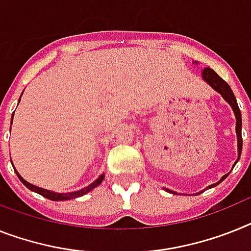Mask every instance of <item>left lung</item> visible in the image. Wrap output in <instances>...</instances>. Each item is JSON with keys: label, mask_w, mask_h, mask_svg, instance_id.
I'll list each match as a JSON object with an SVG mask.
<instances>
[{"label": "left lung", "mask_w": 251, "mask_h": 251, "mask_svg": "<svg viewBox=\"0 0 251 251\" xmlns=\"http://www.w3.org/2000/svg\"><path fill=\"white\" fill-rule=\"evenodd\" d=\"M201 77H203V80H205L208 84H209L212 88H213L216 92H218V93L221 94V96L225 98V100H226L227 103H228L229 106L232 107L233 109V113H235V117H236V134H237V151H239V157H237V161L240 159V155H241V151H243V136H241V126H243V122H241V112H240V108H239V104H237L236 102V98H235V94H233V92L231 90V88H229L228 84L225 81V80L222 79V77L218 75V74L216 73L214 70H212V69H209V67H205L203 70V73H201ZM237 161L235 162V165L237 163ZM235 165H233V167H235ZM228 176V174L225 175V176H222V178H221L218 182H216V184L213 185H209V186L207 187V189H210V187L213 186H217L218 184H221L225 178ZM166 191H168V193H172V194H177L175 193V191L170 190V189H166Z\"/></svg>", "instance_id": "obj_1"}]
</instances>
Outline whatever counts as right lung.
Returning <instances> with one entry per match:
<instances>
[{"mask_svg": "<svg viewBox=\"0 0 251 251\" xmlns=\"http://www.w3.org/2000/svg\"><path fill=\"white\" fill-rule=\"evenodd\" d=\"M20 98H22V97H20ZM19 102H20V100H19ZM12 119H14V113H12ZM11 124H12V120H11ZM14 170H15V168H14ZM15 172H16V175H18V177L20 178V181H22L25 186L28 187L29 190L35 191V193L39 194V195H42V197L47 198V199H50V201H70V199H75V198L83 197V195H85L86 193H89V191L93 190L94 187H97L100 184H102V181L104 180V174H102L100 177L94 181V182H92V184L88 185V186L84 187V189H81V190L71 191V193H54V191L46 190V189H42V187H38V186H35V185L29 184L28 181H25L24 178H23L20 175H19V172L16 171V170H15Z\"/></svg>", "mask_w": 251, "mask_h": 251, "instance_id": "right-lung-1", "label": "right lung"}]
</instances>
